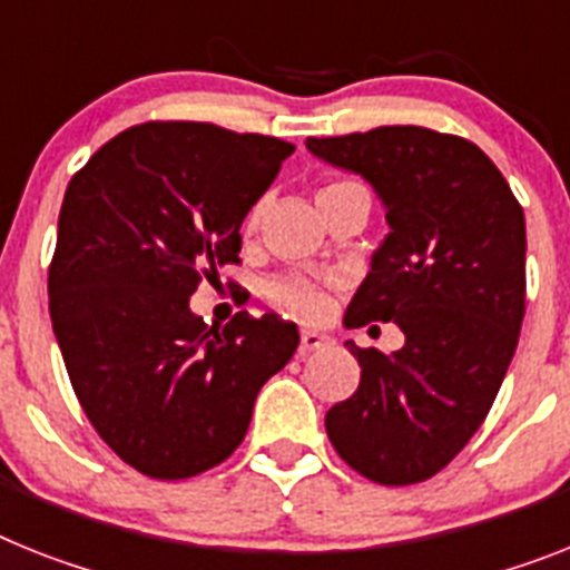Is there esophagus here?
Wrapping results in <instances>:
<instances>
[{"label":"esophagus","instance_id":"1","mask_svg":"<svg viewBox=\"0 0 570 570\" xmlns=\"http://www.w3.org/2000/svg\"><path fill=\"white\" fill-rule=\"evenodd\" d=\"M330 338L324 336V333H318V330H301V344H298V353L304 356V353L309 351H318V347H324Z\"/></svg>","mask_w":570,"mask_h":570}]
</instances>
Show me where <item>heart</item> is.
I'll return each instance as SVG.
<instances>
[{
	"label": "heart",
	"mask_w": 570,
	"mask_h": 570,
	"mask_svg": "<svg viewBox=\"0 0 570 570\" xmlns=\"http://www.w3.org/2000/svg\"><path fill=\"white\" fill-rule=\"evenodd\" d=\"M356 181L351 179H333L327 181L322 190H318V203L322 199H327V196L338 194V190L344 188H353ZM261 205H255L252 212H248L246 217V234H252L257 228V223H261ZM275 298L284 304V307H289L293 313L304 315V318H322L324 313H327V293H324L322 286L318 284H309V281H281V284L275 286Z\"/></svg>",
	"instance_id": "1"
}]
</instances>
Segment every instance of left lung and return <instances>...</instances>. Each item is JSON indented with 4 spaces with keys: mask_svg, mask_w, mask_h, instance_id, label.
Instances as JSON below:
<instances>
[{
    "mask_svg": "<svg viewBox=\"0 0 570 570\" xmlns=\"http://www.w3.org/2000/svg\"><path fill=\"white\" fill-rule=\"evenodd\" d=\"M307 150L371 181L391 228L344 327L394 322L405 333L391 356L344 344L362 380L327 411V438L358 475L420 484L470 443L515 353L524 212L499 167L466 138L376 127L307 138Z\"/></svg>",
    "mask_w": 570,
    "mask_h": 570,
    "instance_id": "left-lung-1",
    "label": "left lung"
}]
</instances>
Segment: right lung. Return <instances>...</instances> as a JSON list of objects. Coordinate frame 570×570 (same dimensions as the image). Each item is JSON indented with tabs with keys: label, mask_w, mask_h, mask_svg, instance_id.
<instances>
[{
	"label": "right lung",
	"mask_w": 570,
	"mask_h": 570,
	"mask_svg": "<svg viewBox=\"0 0 570 570\" xmlns=\"http://www.w3.org/2000/svg\"><path fill=\"white\" fill-rule=\"evenodd\" d=\"M295 147L217 124L147 121L71 176L49 309L95 432L159 481L199 475L246 438L263 382L298 347L277 315L214 330L190 295L240 263V226Z\"/></svg>",
	"instance_id": "1"
}]
</instances>
